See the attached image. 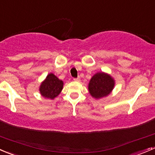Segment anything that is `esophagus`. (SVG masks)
Wrapping results in <instances>:
<instances>
[{
	"label": "esophagus",
	"instance_id": "1",
	"mask_svg": "<svg viewBox=\"0 0 155 155\" xmlns=\"http://www.w3.org/2000/svg\"><path fill=\"white\" fill-rule=\"evenodd\" d=\"M73 81H75V82H79V81H80V78L78 77L76 78V79H73Z\"/></svg>",
	"mask_w": 155,
	"mask_h": 155
}]
</instances>
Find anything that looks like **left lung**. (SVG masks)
<instances>
[{"mask_svg":"<svg viewBox=\"0 0 155 155\" xmlns=\"http://www.w3.org/2000/svg\"><path fill=\"white\" fill-rule=\"evenodd\" d=\"M115 79L110 74L104 72L95 73L88 83L89 94L97 100L107 97L115 87Z\"/></svg>","mask_w":155,"mask_h":155,"instance_id":"8db88e82","label":"left lung"}]
</instances>
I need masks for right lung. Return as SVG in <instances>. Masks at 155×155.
<instances>
[{
  "label": "right lung",
  "mask_w": 155,
  "mask_h": 155,
  "mask_svg": "<svg viewBox=\"0 0 155 155\" xmlns=\"http://www.w3.org/2000/svg\"><path fill=\"white\" fill-rule=\"evenodd\" d=\"M64 87L63 81L59 79L54 73H48L41 82L39 91L44 98L53 100L59 95Z\"/></svg>",
  "instance_id": "1"
}]
</instances>
